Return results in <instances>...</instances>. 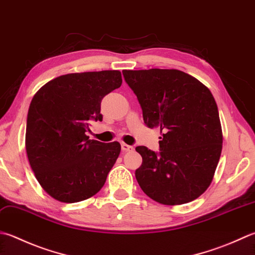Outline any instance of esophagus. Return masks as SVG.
<instances>
[{"instance_id":"obj_1","label":"esophagus","mask_w":255,"mask_h":255,"mask_svg":"<svg viewBox=\"0 0 255 255\" xmlns=\"http://www.w3.org/2000/svg\"><path fill=\"white\" fill-rule=\"evenodd\" d=\"M122 150L125 151V152L131 151V150H133V147L130 146V144H127V143H125V142H122Z\"/></svg>"}]
</instances>
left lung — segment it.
<instances>
[{
  "instance_id": "8db88e82",
  "label": "left lung",
  "mask_w": 255,
  "mask_h": 255,
  "mask_svg": "<svg viewBox=\"0 0 255 255\" xmlns=\"http://www.w3.org/2000/svg\"><path fill=\"white\" fill-rule=\"evenodd\" d=\"M149 128H160V152L136 147V179L152 200L178 206L196 200L212 182L222 151L218 106L207 86L178 69L123 71Z\"/></svg>"
}]
</instances>
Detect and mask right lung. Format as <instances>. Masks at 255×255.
<instances>
[{
    "mask_svg": "<svg viewBox=\"0 0 255 255\" xmlns=\"http://www.w3.org/2000/svg\"><path fill=\"white\" fill-rule=\"evenodd\" d=\"M123 83L119 71L72 73L38 89L29 105L25 147L32 170L55 200L74 203L95 196L121 153L118 141L86 136L102 121V99Z\"/></svg>",
    "mask_w": 255,
    "mask_h": 255,
    "instance_id": "obj_1",
    "label": "right lung"
}]
</instances>
